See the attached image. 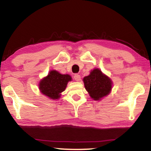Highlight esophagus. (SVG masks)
<instances>
[{
  "label": "esophagus",
  "mask_w": 151,
  "mask_h": 151,
  "mask_svg": "<svg viewBox=\"0 0 151 151\" xmlns=\"http://www.w3.org/2000/svg\"><path fill=\"white\" fill-rule=\"evenodd\" d=\"M74 79H75L76 81H81V76L78 75V74H76V75L74 76Z\"/></svg>",
  "instance_id": "34e87169"
}]
</instances>
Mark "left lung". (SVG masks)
Returning a JSON list of instances; mask_svg holds the SVG:
<instances>
[{
    "instance_id": "1",
    "label": "left lung",
    "mask_w": 151,
    "mask_h": 151,
    "mask_svg": "<svg viewBox=\"0 0 151 151\" xmlns=\"http://www.w3.org/2000/svg\"><path fill=\"white\" fill-rule=\"evenodd\" d=\"M83 82L91 98L96 101L107 96L112 89L111 80L99 68L91 70L90 75L83 78Z\"/></svg>"
}]
</instances>
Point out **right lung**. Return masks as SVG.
I'll use <instances>...</instances> for the list:
<instances>
[{"mask_svg":"<svg viewBox=\"0 0 151 151\" xmlns=\"http://www.w3.org/2000/svg\"><path fill=\"white\" fill-rule=\"evenodd\" d=\"M68 74H61L55 70H50L48 75L42 78L39 83V89L44 95L51 99H58L61 93L64 92L66 85L71 81Z\"/></svg>","mask_w":151,"mask_h":151,"instance_id":"obj_1","label":"right lung"}]
</instances>
